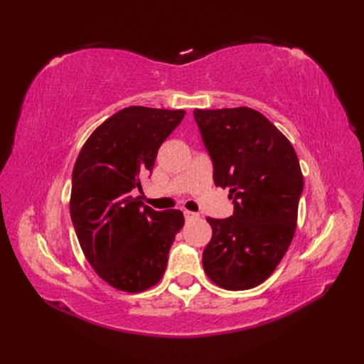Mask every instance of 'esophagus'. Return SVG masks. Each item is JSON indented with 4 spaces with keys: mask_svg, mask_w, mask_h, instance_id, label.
I'll return each instance as SVG.
<instances>
[{
    "mask_svg": "<svg viewBox=\"0 0 364 364\" xmlns=\"http://www.w3.org/2000/svg\"><path fill=\"white\" fill-rule=\"evenodd\" d=\"M183 215H185V218H186V220L199 218V214H197V213H193V211H186V209H185V211H183Z\"/></svg>",
    "mask_w": 364,
    "mask_h": 364,
    "instance_id": "obj_1",
    "label": "esophagus"
}]
</instances>
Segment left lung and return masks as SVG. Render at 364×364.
Returning a JSON list of instances; mask_svg holds the SVG:
<instances>
[{
  "label": "left lung",
  "mask_w": 364,
  "mask_h": 364,
  "mask_svg": "<svg viewBox=\"0 0 364 364\" xmlns=\"http://www.w3.org/2000/svg\"><path fill=\"white\" fill-rule=\"evenodd\" d=\"M215 186L229 188L234 214L206 217L213 238L203 269L218 287L247 290L266 281L287 252L304 176L291 142L250 107L196 109Z\"/></svg>",
  "instance_id": "left-lung-1"
}]
</instances>
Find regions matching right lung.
<instances>
[{"mask_svg": "<svg viewBox=\"0 0 364 364\" xmlns=\"http://www.w3.org/2000/svg\"><path fill=\"white\" fill-rule=\"evenodd\" d=\"M183 115L182 109L124 107L92 132L77 156L73 225L86 259L117 290L139 293L156 285L183 226L179 209L155 211L130 196Z\"/></svg>", "mask_w": 364, "mask_h": 364, "instance_id": "right-lung-1", "label": "right lung"}]
</instances>
